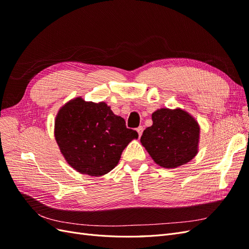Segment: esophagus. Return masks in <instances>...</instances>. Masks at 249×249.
Instances as JSON below:
<instances>
[{
  "label": "esophagus",
  "mask_w": 249,
  "mask_h": 249,
  "mask_svg": "<svg viewBox=\"0 0 249 249\" xmlns=\"http://www.w3.org/2000/svg\"><path fill=\"white\" fill-rule=\"evenodd\" d=\"M137 133H138L139 137H140L141 135H142V133H143V126H139V127H137Z\"/></svg>",
  "instance_id": "34e87169"
}]
</instances>
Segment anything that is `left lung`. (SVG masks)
<instances>
[{
  "mask_svg": "<svg viewBox=\"0 0 249 249\" xmlns=\"http://www.w3.org/2000/svg\"><path fill=\"white\" fill-rule=\"evenodd\" d=\"M152 119L153 125L143 131L140 142L159 166L177 168L197 155L200 127L187 111L161 108Z\"/></svg>",
  "mask_w": 249,
  "mask_h": 249,
  "instance_id": "8db88e82",
  "label": "left lung"
}]
</instances>
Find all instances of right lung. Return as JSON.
<instances>
[{"label": "right lung", "instance_id": "1", "mask_svg": "<svg viewBox=\"0 0 249 249\" xmlns=\"http://www.w3.org/2000/svg\"><path fill=\"white\" fill-rule=\"evenodd\" d=\"M55 139L71 166L83 175L102 177L118 164L123 150L138 133L127 129L105 102H67L55 119Z\"/></svg>", "mask_w": 249, "mask_h": 249}]
</instances>
